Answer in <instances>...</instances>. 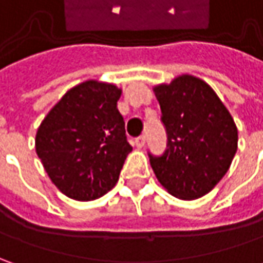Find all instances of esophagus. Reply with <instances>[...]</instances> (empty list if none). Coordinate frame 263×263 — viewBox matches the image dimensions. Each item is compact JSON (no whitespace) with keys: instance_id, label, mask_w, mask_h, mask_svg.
Wrapping results in <instances>:
<instances>
[{"instance_id":"34e87169","label":"esophagus","mask_w":263,"mask_h":263,"mask_svg":"<svg viewBox=\"0 0 263 263\" xmlns=\"http://www.w3.org/2000/svg\"><path fill=\"white\" fill-rule=\"evenodd\" d=\"M133 143H135V145H136V147H139V149H140V147H143L145 146V136L136 137Z\"/></svg>"}]
</instances>
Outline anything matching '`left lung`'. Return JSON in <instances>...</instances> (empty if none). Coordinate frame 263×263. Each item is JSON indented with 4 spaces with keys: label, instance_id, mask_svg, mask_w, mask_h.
Here are the masks:
<instances>
[{
    "label": "left lung",
    "instance_id": "1",
    "mask_svg": "<svg viewBox=\"0 0 263 263\" xmlns=\"http://www.w3.org/2000/svg\"><path fill=\"white\" fill-rule=\"evenodd\" d=\"M167 149L149 154L151 167L168 193L183 200L205 196L226 176L237 152V127L206 82L190 74L154 87Z\"/></svg>",
    "mask_w": 263,
    "mask_h": 263
}]
</instances>
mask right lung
Instances as JSON below:
<instances>
[{"label":"right lung","instance_id":"obj_1","mask_svg":"<svg viewBox=\"0 0 263 263\" xmlns=\"http://www.w3.org/2000/svg\"><path fill=\"white\" fill-rule=\"evenodd\" d=\"M121 89L98 80L71 87L37 128L36 154L51 181L74 200L104 196L133 147L117 108Z\"/></svg>","mask_w":263,"mask_h":263}]
</instances>
